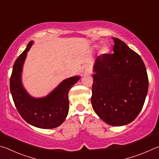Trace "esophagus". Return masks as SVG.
<instances>
[{"label": "esophagus", "instance_id": "obj_1", "mask_svg": "<svg viewBox=\"0 0 159 159\" xmlns=\"http://www.w3.org/2000/svg\"><path fill=\"white\" fill-rule=\"evenodd\" d=\"M82 72L84 74H88L90 73V67L85 64V65H83L82 67Z\"/></svg>", "mask_w": 159, "mask_h": 159}]
</instances>
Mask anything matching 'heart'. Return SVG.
<instances>
[{"instance_id": "1", "label": "heart", "mask_w": 159, "mask_h": 159, "mask_svg": "<svg viewBox=\"0 0 159 159\" xmlns=\"http://www.w3.org/2000/svg\"><path fill=\"white\" fill-rule=\"evenodd\" d=\"M109 52V48L106 46V45H104V46H102L101 48V49H100L101 54H107V53H108Z\"/></svg>"}]
</instances>
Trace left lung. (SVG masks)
<instances>
[{
    "instance_id": "8db88e82",
    "label": "left lung",
    "mask_w": 159,
    "mask_h": 159,
    "mask_svg": "<svg viewBox=\"0 0 159 159\" xmlns=\"http://www.w3.org/2000/svg\"><path fill=\"white\" fill-rule=\"evenodd\" d=\"M112 39L114 53L95 60L91 103L107 124L121 126L133 121L141 111L149 80L140 56L120 39Z\"/></svg>"
}]
</instances>
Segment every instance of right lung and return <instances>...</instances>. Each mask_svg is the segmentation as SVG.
Returning <instances> with one entry per match:
<instances>
[{
  "label": "right lung",
  "mask_w": 159,
  "mask_h": 159,
  "mask_svg": "<svg viewBox=\"0 0 159 159\" xmlns=\"http://www.w3.org/2000/svg\"><path fill=\"white\" fill-rule=\"evenodd\" d=\"M33 43H29L25 50L15 61L10 79V92L16 108L24 120L39 128H55L64 121L68 114L69 91L80 79V76H76L64 80L44 98L31 97L21 83V72L27 52Z\"/></svg>",
  "instance_id": "1"
}]
</instances>
